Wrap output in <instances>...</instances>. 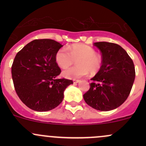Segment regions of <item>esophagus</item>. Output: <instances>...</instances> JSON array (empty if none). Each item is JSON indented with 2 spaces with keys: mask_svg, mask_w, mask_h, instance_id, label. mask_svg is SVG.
<instances>
[{
  "mask_svg": "<svg viewBox=\"0 0 146 146\" xmlns=\"http://www.w3.org/2000/svg\"><path fill=\"white\" fill-rule=\"evenodd\" d=\"M80 82V80H73V83L74 84H77Z\"/></svg>",
  "mask_w": 146,
  "mask_h": 146,
  "instance_id": "obj_1",
  "label": "esophagus"
}]
</instances>
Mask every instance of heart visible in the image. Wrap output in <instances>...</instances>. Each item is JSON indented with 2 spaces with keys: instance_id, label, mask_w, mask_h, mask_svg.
I'll return each instance as SVG.
<instances>
[{
  "instance_id": "obj_1",
  "label": "heart",
  "mask_w": 146,
  "mask_h": 146,
  "mask_svg": "<svg viewBox=\"0 0 146 146\" xmlns=\"http://www.w3.org/2000/svg\"><path fill=\"white\" fill-rule=\"evenodd\" d=\"M78 66L66 68L62 71V75L68 79H77L85 76L89 73H94L100 69L102 61L95 51L89 46L78 44L62 48L57 52L56 62L62 68L71 65L77 60Z\"/></svg>"
}]
</instances>
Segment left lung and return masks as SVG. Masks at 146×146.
<instances>
[{"mask_svg":"<svg viewBox=\"0 0 146 146\" xmlns=\"http://www.w3.org/2000/svg\"><path fill=\"white\" fill-rule=\"evenodd\" d=\"M102 53V66L91 78L90 89L83 95L88 106L101 111L120 106L128 98L135 78L134 63L127 52L115 43L95 42Z\"/></svg>","mask_w":146,"mask_h":146,"instance_id":"8db88e82","label":"left lung"}]
</instances>
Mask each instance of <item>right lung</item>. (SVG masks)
Instances as JSON below:
<instances>
[{
  "label": "right lung",
  "mask_w": 146,
  "mask_h": 146,
  "mask_svg": "<svg viewBox=\"0 0 146 146\" xmlns=\"http://www.w3.org/2000/svg\"><path fill=\"white\" fill-rule=\"evenodd\" d=\"M63 45L51 39L34 40L16 54L11 75L18 96L38 112L51 110L62 102L64 91L73 81L57 77L61 70L56 55Z\"/></svg>",
  "instance_id": "obj_1"
}]
</instances>
